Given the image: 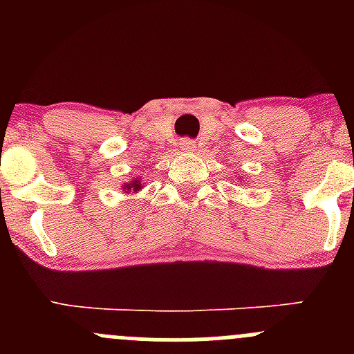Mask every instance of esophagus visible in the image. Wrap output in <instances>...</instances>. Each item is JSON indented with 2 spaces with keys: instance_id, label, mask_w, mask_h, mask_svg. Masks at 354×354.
I'll list each match as a JSON object with an SVG mask.
<instances>
[{
  "instance_id": "1",
  "label": "esophagus",
  "mask_w": 354,
  "mask_h": 354,
  "mask_svg": "<svg viewBox=\"0 0 354 354\" xmlns=\"http://www.w3.org/2000/svg\"><path fill=\"white\" fill-rule=\"evenodd\" d=\"M180 149L183 152H195V151H197V144H195L192 138H185V140H181Z\"/></svg>"
}]
</instances>
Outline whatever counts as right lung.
<instances>
[{
	"instance_id": "right-lung-1",
	"label": "right lung",
	"mask_w": 354,
	"mask_h": 354,
	"mask_svg": "<svg viewBox=\"0 0 354 354\" xmlns=\"http://www.w3.org/2000/svg\"><path fill=\"white\" fill-rule=\"evenodd\" d=\"M123 188H124V190H127V192H137V190H140L142 185L138 183V180H135V181H131L130 185H128V183L123 185Z\"/></svg>"
}]
</instances>
